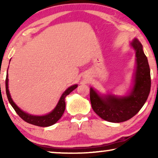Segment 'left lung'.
Segmentation results:
<instances>
[{
  "label": "left lung",
  "instance_id": "left-lung-1",
  "mask_svg": "<svg viewBox=\"0 0 158 158\" xmlns=\"http://www.w3.org/2000/svg\"><path fill=\"white\" fill-rule=\"evenodd\" d=\"M131 44L136 51L137 69L135 85L129 96L122 98L111 95L101 97L92 88L90 90L92 109L101 118L110 122H123L132 118L143 106L150 92V66L142 45L137 39Z\"/></svg>",
  "mask_w": 158,
  "mask_h": 158
}]
</instances>
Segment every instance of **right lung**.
Instances as JSON below:
<instances>
[{
  "instance_id": "1",
  "label": "right lung",
  "mask_w": 158,
  "mask_h": 158,
  "mask_svg": "<svg viewBox=\"0 0 158 158\" xmlns=\"http://www.w3.org/2000/svg\"><path fill=\"white\" fill-rule=\"evenodd\" d=\"M8 73L6 74V95H7V98L8 99V101L10 103V105L12 106V107L14 108L15 111L16 112V114L22 118L23 121H25L26 122L29 123V124L35 125V126L39 127H49L51 125H53L57 122L58 120L61 118V116L63 114L64 109H65V101H64V98L65 97L70 94L73 90H75V88L77 87V85H74L73 86H70V88H68L63 93V94L62 95L61 98H60L59 102H58L57 106L55 107V109L53 110L51 113L45 116H31L29 115L25 112L19 109L17 106L15 104L14 101L10 98L9 90H8Z\"/></svg>"
}]
</instances>
